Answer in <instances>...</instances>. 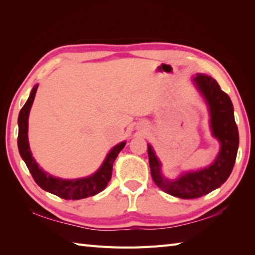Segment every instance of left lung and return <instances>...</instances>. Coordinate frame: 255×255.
Instances as JSON below:
<instances>
[{
  "mask_svg": "<svg viewBox=\"0 0 255 255\" xmlns=\"http://www.w3.org/2000/svg\"><path fill=\"white\" fill-rule=\"evenodd\" d=\"M193 81L209 105L213 134L221 143L217 159L204 170L185 173L176 181H169L161 175L160 162L151 145H148L151 176L155 185L172 196L183 199L202 197L223 185L234 169L239 147V131L228 94L209 75L197 74Z\"/></svg>",
  "mask_w": 255,
  "mask_h": 255,
  "instance_id": "obj_1",
  "label": "left lung"
}]
</instances>
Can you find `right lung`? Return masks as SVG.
<instances>
[{
  "label": "right lung",
  "mask_w": 255,
  "mask_h": 255,
  "mask_svg": "<svg viewBox=\"0 0 255 255\" xmlns=\"http://www.w3.org/2000/svg\"><path fill=\"white\" fill-rule=\"evenodd\" d=\"M37 88L38 85L34 86V89L31 90L28 100L25 103V105L21 107L18 115L17 145L19 154L25 161L32 178H34L35 182L42 189H45V191L53 195H57V196L63 199L78 200L99 194L107 186L108 182L111 181L114 161L116 160L118 153L123 150L126 142H122L117 144L116 147H114L111 152L108 153L104 163L101 166V169L92 176L86 178H80V180L75 181H69L48 175L47 173H45L38 166L36 161L31 156L28 144V137H27V131H28V115L32 102H34L35 99Z\"/></svg>",
  "instance_id": "right-lung-1"
}]
</instances>
